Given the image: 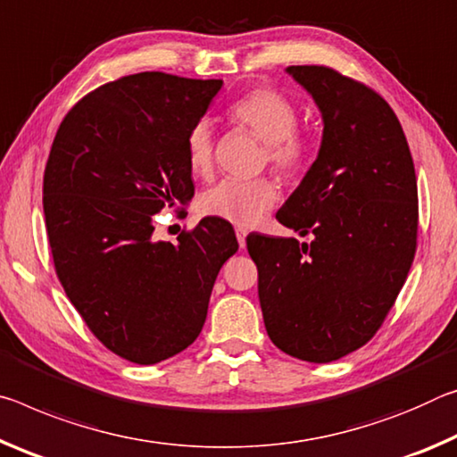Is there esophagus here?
<instances>
[{
    "mask_svg": "<svg viewBox=\"0 0 457 457\" xmlns=\"http://www.w3.org/2000/svg\"><path fill=\"white\" fill-rule=\"evenodd\" d=\"M235 235H237L238 246H241V249H245V246H246V230L238 227V228H235Z\"/></svg>",
    "mask_w": 457,
    "mask_h": 457,
    "instance_id": "esophagus-1",
    "label": "esophagus"
}]
</instances>
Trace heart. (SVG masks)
Wrapping results in <instances>:
<instances>
[{
	"label": "heart",
	"mask_w": 457,
	"mask_h": 457,
	"mask_svg": "<svg viewBox=\"0 0 457 457\" xmlns=\"http://www.w3.org/2000/svg\"><path fill=\"white\" fill-rule=\"evenodd\" d=\"M230 121L265 144V160L283 176H295L310 155V141L297 131L295 103L275 88L259 87L228 107ZM186 160L192 174L208 176L214 162V137L208 121H198L186 136ZM279 200L278 184L269 178L222 179L200 198L202 212L237 227H253Z\"/></svg>",
	"instance_id": "b5f03b06"
}]
</instances>
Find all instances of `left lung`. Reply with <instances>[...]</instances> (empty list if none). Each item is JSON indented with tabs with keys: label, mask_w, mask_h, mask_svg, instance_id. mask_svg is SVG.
I'll list each match as a JSON object with an SVG mask.
<instances>
[{
	"label": "left lung",
	"mask_w": 457,
	"mask_h": 457,
	"mask_svg": "<svg viewBox=\"0 0 457 457\" xmlns=\"http://www.w3.org/2000/svg\"><path fill=\"white\" fill-rule=\"evenodd\" d=\"M316 101L324 133L316 162L279 208L312 243L246 237L271 342L316 364L364 346L393 308L417 249V178L395 111L328 66H289Z\"/></svg>",
	"instance_id": "obj_1"
}]
</instances>
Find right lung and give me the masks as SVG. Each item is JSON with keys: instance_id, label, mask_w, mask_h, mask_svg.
Wrapping results in <instances>:
<instances>
[{"instance_id": "right-lung-1", "label": "right lung", "mask_w": 457, "mask_h": 457, "mask_svg": "<svg viewBox=\"0 0 457 457\" xmlns=\"http://www.w3.org/2000/svg\"><path fill=\"white\" fill-rule=\"evenodd\" d=\"M220 87L129 74L82 96L52 141L42 202L56 275L88 330L129 362H162L198 338L238 249L214 216L178 245L154 241V214L194 196L186 136Z\"/></svg>"}]
</instances>
